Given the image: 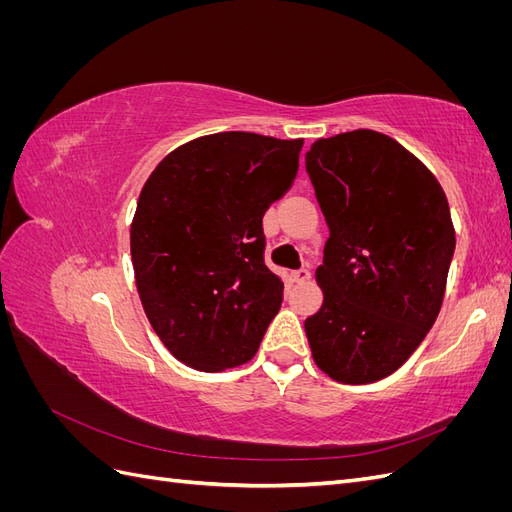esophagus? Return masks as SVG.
<instances>
[{
    "label": "esophagus",
    "mask_w": 512,
    "mask_h": 512,
    "mask_svg": "<svg viewBox=\"0 0 512 512\" xmlns=\"http://www.w3.org/2000/svg\"><path fill=\"white\" fill-rule=\"evenodd\" d=\"M292 280L297 282V284H305V282H309L312 280V271L309 269H297V271H292Z\"/></svg>",
    "instance_id": "34e87169"
}]
</instances>
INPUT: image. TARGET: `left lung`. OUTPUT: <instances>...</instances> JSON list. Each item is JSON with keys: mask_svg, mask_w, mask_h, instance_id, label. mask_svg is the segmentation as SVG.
<instances>
[{"mask_svg": "<svg viewBox=\"0 0 512 512\" xmlns=\"http://www.w3.org/2000/svg\"><path fill=\"white\" fill-rule=\"evenodd\" d=\"M305 168L329 224L316 280L322 307L305 320L316 365L337 382L382 380L423 342L455 252L438 179L391 136L320 138Z\"/></svg>", "mask_w": 512, "mask_h": 512, "instance_id": "left-lung-1", "label": "left lung"}]
</instances>
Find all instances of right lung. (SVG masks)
<instances>
[{"instance_id":"right-lung-1","label":"right lung","mask_w":512,"mask_h":512,"mask_svg":"<svg viewBox=\"0 0 512 512\" xmlns=\"http://www.w3.org/2000/svg\"><path fill=\"white\" fill-rule=\"evenodd\" d=\"M303 138L220 132L177 147L143 185L130 250L153 331L185 365L256 354L284 282L265 265L262 215L297 177Z\"/></svg>"}]
</instances>
